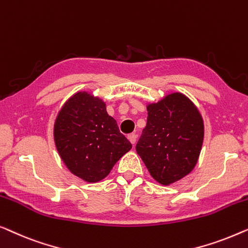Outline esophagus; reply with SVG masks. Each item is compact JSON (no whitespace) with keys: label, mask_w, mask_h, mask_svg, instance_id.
<instances>
[{"label":"esophagus","mask_w":248,"mask_h":248,"mask_svg":"<svg viewBox=\"0 0 248 248\" xmlns=\"http://www.w3.org/2000/svg\"><path fill=\"white\" fill-rule=\"evenodd\" d=\"M128 139H129V140H130V142H131L132 145H135L136 144V140H137V135H136V134L128 135Z\"/></svg>","instance_id":"esophagus-1"}]
</instances>
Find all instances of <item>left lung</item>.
<instances>
[{"label": "left lung", "mask_w": 248, "mask_h": 248, "mask_svg": "<svg viewBox=\"0 0 248 248\" xmlns=\"http://www.w3.org/2000/svg\"><path fill=\"white\" fill-rule=\"evenodd\" d=\"M147 124L136 145L151 175L163 186L183 179L197 165L203 142V120L182 93L147 106Z\"/></svg>", "instance_id": "left-lung-1"}]
</instances>
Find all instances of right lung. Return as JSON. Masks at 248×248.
Here are the masks:
<instances>
[{
  "mask_svg": "<svg viewBox=\"0 0 248 248\" xmlns=\"http://www.w3.org/2000/svg\"><path fill=\"white\" fill-rule=\"evenodd\" d=\"M59 156L79 179L95 183L107 177L132 145L107 113L106 103L88 92L66 101L54 125Z\"/></svg>",
  "mask_w": 248,
  "mask_h": 248,
  "instance_id": "1",
  "label": "right lung"
}]
</instances>
